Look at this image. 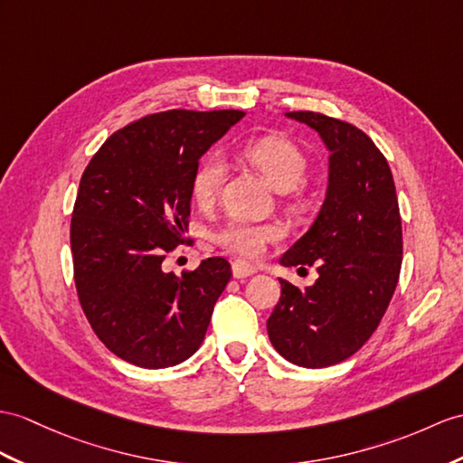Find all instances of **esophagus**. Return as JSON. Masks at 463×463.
Segmentation results:
<instances>
[{"label": "esophagus", "mask_w": 463, "mask_h": 463, "mask_svg": "<svg viewBox=\"0 0 463 463\" xmlns=\"http://www.w3.org/2000/svg\"><path fill=\"white\" fill-rule=\"evenodd\" d=\"M232 273H233L235 279L241 280V279L251 277L255 273V267L250 265L247 261H241V259H238V261L232 263Z\"/></svg>", "instance_id": "34e87169"}]
</instances>
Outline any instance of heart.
Wrapping results in <instances>:
<instances>
[{
    "mask_svg": "<svg viewBox=\"0 0 463 463\" xmlns=\"http://www.w3.org/2000/svg\"><path fill=\"white\" fill-rule=\"evenodd\" d=\"M241 155L261 173L267 183L285 193L297 188L307 175L308 159L300 146L285 135H263V137L247 143ZM225 175L223 163L218 155H208L200 161L190 183V193L200 208H210L218 198L222 180ZM280 230L269 223H251L243 220H230L213 232L212 240L225 251L247 259L261 257L267 243L277 241Z\"/></svg>",
    "mask_w": 463,
    "mask_h": 463,
    "instance_id": "obj_1",
    "label": "heart"
}]
</instances>
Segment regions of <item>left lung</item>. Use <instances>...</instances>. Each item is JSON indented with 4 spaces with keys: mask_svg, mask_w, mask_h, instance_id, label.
Returning <instances> with one entry per match:
<instances>
[{
    "mask_svg": "<svg viewBox=\"0 0 463 463\" xmlns=\"http://www.w3.org/2000/svg\"><path fill=\"white\" fill-rule=\"evenodd\" d=\"M330 151L328 188L310 230L280 257L285 267H317L300 290L279 279L267 320L277 352L300 367H328L362 347L387 312L399 283L402 228L385 156L355 126L317 111H290Z\"/></svg>",
    "mask_w": 463,
    "mask_h": 463,
    "instance_id": "8db88e82",
    "label": "left lung"
}]
</instances>
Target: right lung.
<instances>
[{"instance_id":"right-lung-1","label":"right lung","mask_w":463,"mask_h":463,"mask_svg":"<svg viewBox=\"0 0 463 463\" xmlns=\"http://www.w3.org/2000/svg\"><path fill=\"white\" fill-rule=\"evenodd\" d=\"M245 114L168 109L116 131L80 178L71 222L74 283L109 352L145 369L193 355L232 267L210 257L183 275L163 261L184 243L200 156Z\"/></svg>"}]
</instances>
